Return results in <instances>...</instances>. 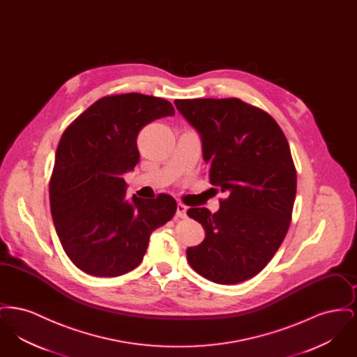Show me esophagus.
I'll return each mask as SVG.
<instances>
[{"instance_id": "obj_1", "label": "esophagus", "mask_w": 357, "mask_h": 357, "mask_svg": "<svg viewBox=\"0 0 357 357\" xmlns=\"http://www.w3.org/2000/svg\"><path fill=\"white\" fill-rule=\"evenodd\" d=\"M187 207L183 204H178L176 206V218H186L187 214Z\"/></svg>"}]
</instances>
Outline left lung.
<instances>
[{
  "label": "left lung",
  "mask_w": 357,
  "mask_h": 357,
  "mask_svg": "<svg viewBox=\"0 0 357 357\" xmlns=\"http://www.w3.org/2000/svg\"><path fill=\"white\" fill-rule=\"evenodd\" d=\"M174 102L201 136L210 183L226 195L217 213L187 210L206 231L202 243L187 249V261L213 282L246 281L288 233L297 187L288 140L269 114L239 99Z\"/></svg>",
  "instance_id": "left-lung-1"
}]
</instances>
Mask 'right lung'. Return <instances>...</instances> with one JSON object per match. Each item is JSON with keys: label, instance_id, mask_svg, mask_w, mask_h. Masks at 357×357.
Returning <instances> with one entry per match:
<instances>
[{"label": "right lung", "instance_id": "add662e5", "mask_svg": "<svg viewBox=\"0 0 357 357\" xmlns=\"http://www.w3.org/2000/svg\"><path fill=\"white\" fill-rule=\"evenodd\" d=\"M175 114L170 102L142 93L105 96L60 139L50 182L53 223L69 259L96 277L131 272L155 229L170 221L175 199L126 198L123 174L134 170L139 131Z\"/></svg>", "mask_w": 357, "mask_h": 357}]
</instances>
